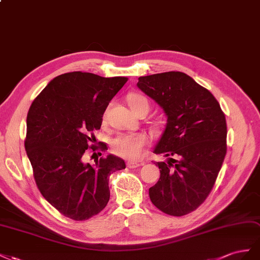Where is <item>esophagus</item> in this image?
<instances>
[{
  "label": "esophagus",
  "mask_w": 260,
  "mask_h": 260,
  "mask_svg": "<svg viewBox=\"0 0 260 260\" xmlns=\"http://www.w3.org/2000/svg\"><path fill=\"white\" fill-rule=\"evenodd\" d=\"M127 167L129 169H136L138 167H140L139 163H136V162H127Z\"/></svg>",
  "instance_id": "esophagus-1"
}]
</instances>
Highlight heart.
<instances>
[{"label": "heart", "mask_w": 260, "mask_h": 260, "mask_svg": "<svg viewBox=\"0 0 260 260\" xmlns=\"http://www.w3.org/2000/svg\"><path fill=\"white\" fill-rule=\"evenodd\" d=\"M131 109L137 114L143 110H149V101L142 93H129L127 97ZM108 111L103 114V118H107ZM148 145V137L145 134H117L111 142V147L114 154L118 157L136 161L143 157Z\"/></svg>", "instance_id": "b5f03b06"}]
</instances>
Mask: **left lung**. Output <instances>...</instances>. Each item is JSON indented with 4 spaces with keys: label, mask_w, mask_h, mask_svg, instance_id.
Wrapping results in <instances>:
<instances>
[{
    "label": "left lung",
    "mask_w": 260,
    "mask_h": 260,
    "mask_svg": "<svg viewBox=\"0 0 260 260\" xmlns=\"http://www.w3.org/2000/svg\"><path fill=\"white\" fill-rule=\"evenodd\" d=\"M138 88L165 111L168 123L155 146L160 179L151 203L170 216L196 210L211 192L226 154V121L213 94L181 72L138 78Z\"/></svg>",
    "instance_id": "left-lung-1"
}]
</instances>
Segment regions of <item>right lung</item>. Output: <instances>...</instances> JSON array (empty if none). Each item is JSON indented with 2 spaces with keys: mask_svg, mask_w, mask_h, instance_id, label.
I'll return each mask as SVG.
<instances>
[{
  "mask_svg": "<svg viewBox=\"0 0 260 260\" xmlns=\"http://www.w3.org/2000/svg\"><path fill=\"white\" fill-rule=\"evenodd\" d=\"M127 80L65 73L51 80L29 108L25 149L36 185L48 203L70 219L84 221L105 209L110 175L126 167L112 154L92 166L84 162V155L87 149L108 150L106 143L90 144L109 102Z\"/></svg>",
  "mask_w": 260,
  "mask_h": 260,
  "instance_id": "right-lung-1",
  "label": "right lung"
}]
</instances>
